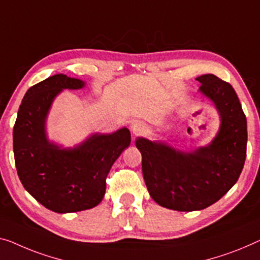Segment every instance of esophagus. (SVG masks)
Returning a JSON list of instances; mask_svg holds the SVG:
<instances>
[{
	"instance_id": "esophagus-1",
	"label": "esophagus",
	"mask_w": 260,
	"mask_h": 260,
	"mask_svg": "<svg viewBox=\"0 0 260 260\" xmlns=\"http://www.w3.org/2000/svg\"><path fill=\"white\" fill-rule=\"evenodd\" d=\"M131 131L135 137H139V135H143L146 133V125L141 121H135L132 123Z\"/></svg>"
}]
</instances>
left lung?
<instances>
[{
	"mask_svg": "<svg viewBox=\"0 0 260 260\" xmlns=\"http://www.w3.org/2000/svg\"><path fill=\"white\" fill-rule=\"evenodd\" d=\"M196 80L220 119L209 145L187 152L162 141L135 140L150 197L177 211L202 210L222 199L237 182L246 157V118L234 87L214 75Z\"/></svg>",
	"mask_w": 260,
	"mask_h": 260,
	"instance_id": "obj_1",
	"label": "left lung"
}]
</instances>
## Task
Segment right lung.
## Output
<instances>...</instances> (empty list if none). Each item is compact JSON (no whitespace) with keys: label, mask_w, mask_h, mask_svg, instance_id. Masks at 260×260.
<instances>
[{"label":"right lung","mask_w":260,"mask_h":260,"mask_svg":"<svg viewBox=\"0 0 260 260\" xmlns=\"http://www.w3.org/2000/svg\"><path fill=\"white\" fill-rule=\"evenodd\" d=\"M85 81L55 75L26 91L14 126V155L23 187L37 202L58 214L94 208L104 199L106 177L131 145L128 128L94 133L75 147L49 140L46 119L63 90H80Z\"/></svg>","instance_id":"1"}]
</instances>
